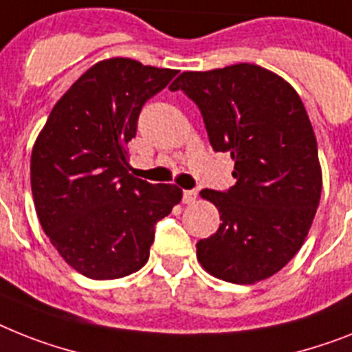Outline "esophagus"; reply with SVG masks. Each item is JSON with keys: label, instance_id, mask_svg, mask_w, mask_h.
I'll list each match as a JSON object with an SVG mask.
<instances>
[{"label": "esophagus", "instance_id": "1", "mask_svg": "<svg viewBox=\"0 0 352 352\" xmlns=\"http://www.w3.org/2000/svg\"><path fill=\"white\" fill-rule=\"evenodd\" d=\"M196 197H197V192L196 190H183V203H194L196 201Z\"/></svg>", "mask_w": 352, "mask_h": 352}]
</instances>
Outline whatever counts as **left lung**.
<instances>
[{"label": "left lung", "instance_id": "left-lung-1", "mask_svg": "<svg viewBox=\"0 0 352 352\" xmlns=\"http://www.w3.org/2000/svg\"><path fill=\"white\" fill-rule=\"evenodd\" d=\"M169 89L199 107L212 149L235 162V185L201 190L223 223L197 243V261L226 283L272 277L300 250L322 192L316 138L298 93L246 63L185 72Z\"/></svg>", "mask_w": 352, "mask_h": 352}]
</instances>
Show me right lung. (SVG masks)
I'll use <instances>...</instances> for the list:
<instances>
[{
  "instance_id": "1",
  "label": "right lung",
  "mask_w": 352,
  "mask_h": 352,
  "mask_svg": "<svg viewBox=\"0 0 352 352\" xmlns=\"http://www.w3.org/2000/svg\"><path fill=\"white\" fill-rule=\"evenodd\" d=\"M176 74L122 57L100 60L60 97L36 140L30 182L37 217L78 274L106 280L138 272L156 223L182 199L176 185L131 176L126 158L142 107Z\"/></svg>"
}]
</instances>
